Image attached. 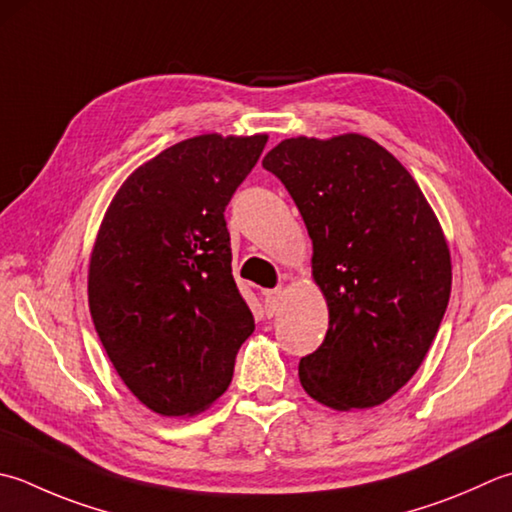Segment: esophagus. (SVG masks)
I'll use <instances>...</instances> for the list:
<instances>
[{
	"instance_id": "1",
	"label": "esophagus",
	"mask_w": 512,
	"mask_h": 512,
	"mask_svg": "<svg viewBox=\"0 0 512 512\" xmlns=\"http://www.w3.org/2000/svg\"><path fill=\"white\" fill-rule=\"evenodd\" d=\"M264 304H266V313L273 317L277 315L279 304H282V290L275 288V290H266L264 293Z\"/></svg>"
}]
</instances>
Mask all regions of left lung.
I'll use <instances>...</instances> for the list:
<instances>
[{
  "label": "left lung",
  "mask_w": 512,
  "mask_h": 512,
  "mask_svg": "<svg viewBox=\"0 0 512 512\" xmlns=\"http://www.w3.org/2000/svg\"><path fill=\"white\" fill-rule=\"evenodd\" d=\"M313 239L328 304L322 346L299 382L335 410L373 408L417 373L442 324L453 270L433 208L373 139L290 137L264 157Z\"/></svg>",
  "instance_id": "obj_1"
}]
</instances>
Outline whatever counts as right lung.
I'll return each mask as SVG.
<instances>
[{
  "mask_svg": "<svg viewBox=\"0 0 512 512\" xmlns=\"http://www.w3.org/2000/svg\"><path fill=\"white\" fill-rule=\"evenodd\" d=\"M268 135L190 137L139 166L110 202L88 306L117 375L164 417L224 395L255 319L233 279L224 210Z\"/></svg>",
  "mask_w": 512,
  "mask_h": 512,
  "instance_id": "obj_1",
  "label": "right lung"
}]
</instances>
